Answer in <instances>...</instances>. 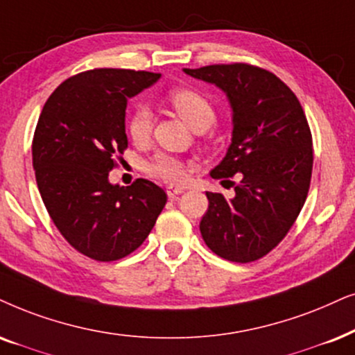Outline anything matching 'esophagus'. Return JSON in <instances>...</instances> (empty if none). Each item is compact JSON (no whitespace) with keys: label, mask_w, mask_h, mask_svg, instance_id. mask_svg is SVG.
<instances>
[{"label":"esophagus","mask_w":355,"mask_h":355,"mask_svg":"<svg viewBox=\"0 0 355 355\" xmlns=\"http://www.w3.org/2000/svg\"><path fill=\"white\" fill-rule=\"evenodd\" d=\"M166 192H168L169 197H174V196L182 194L184 187H181V186H168V187H166Z\"/></svg>","instance_id":"obj_1"}]
</instances>
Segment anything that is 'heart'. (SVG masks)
<instances>
[{
	"mask_svg": "<svg viewBox=\"0 0 355 355\" xmlns=\"http://www.w3.org/2000/svg\"><path fill=\"white\" fill-rule=\"evenodd\" d=\"M168 101L182 121L194 130H205L215 121V107L210 99L191 87H174L168 93ZM153 116L145 105H135L127 117V133L138 145L145 144L151 135ZM150 176L166 182H181L187 174L184 161L168 153H158L146 163Z\"/></svg>",
	"mask_w": 355,
	"mask_h": 355,
	"instance_id": "1",
	"label": "heart"
}]
</instances>
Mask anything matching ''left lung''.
I'll list each match as a JSON object with an SVG mask.
<instances>
[{
  "mask_svg": "<svg viewBox=\"0 0 355 355\" xmlns=\"http://www.w3.org/2000/svg\"><path fill=\"white\" fill-rule=\"evenodd\" d=\"M184 73L220 87L233 110L232 145L210 176L241 174L232 199L207 192L202 238L227 261L261 259L295 223L310 189L313 141L300 101L274 73L248 63Z\"/></svg>",
  "mask_w": 355,
  "mask_h": 355,
  "instance_id": "1",
  "label": "left lung"
}]
</instances>
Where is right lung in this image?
<instances>
[{
    "instance_id": "obj_1",
    "label": "right lung",
    "mask_w": 355,
    "mask_h": 355,
    "mask_svg": "<svg viewBox=\"0 0 355 355\" xmlns=\"http://www.w3.org/2000/svg\"><path fill=\"white\" fill-rule=\"evenodd\" d=\"M159 73L96 68L68 78L50 94L32 140L35 181L50 218L70 245L94 261H117L137 250L166 205L148 179L109 182L127 148V101Z\"/></svg>"
}]
</instances>
